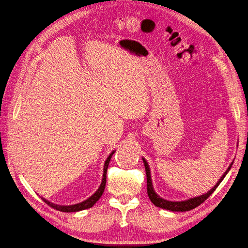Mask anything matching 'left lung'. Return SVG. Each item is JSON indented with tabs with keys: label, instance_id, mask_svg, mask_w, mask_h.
I'll return each mask as SVG.
<instances>
[{
	"label": "left lung",
	"instance_id": "left-lung-1",
	"mask_svg": "<svg viewBox=\"0 0 248 248\" xmlns=\"http://www.w3.org/2000/svg\"><path fill=\"white\" fill-rule=\"evenodd\" d=\"M142 161H144L145 164V170H146V175H147V192H148V197L149 199L151 200V202L156 207H159L162 209L166 210H170V211H177V212H184V211H189V210H192L196 207L200 206L202 202H204L211 194L214 192V190L218 187V185L220 184V182L223 180V178L226 177V175L229 172V170H231L232 162L230 164V167L228 168V170L224 171V174L222 175V177L219 179V181L215 184V186L213 187L212 189H210L207 193L202 194V196L192 198L189 200L186 201H181V202H171V201H168L164 200L162 198H160L158 194H157L154 191L153 185H152V180H151V174H150V168L148 166L147 161L145 160V158H142Z\"/></svg>",
	"mask_w": 248,
	"mask_h": 248
}]
</instances>
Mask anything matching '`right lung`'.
Listing matches in <instances>:
<instances>
[{
    "label": "right lung",
    "mask_w": 248,
    "mask_h": 248,
    "mask_svg": "<svg viewBox=\"0 0 248 248\" xmlns=\"http://www.w3.org/2000/svg\"><path fill=\"white\" fill-rule=\"evenodd\" d=\"M115 153V151H112L109 156L108 157V159L106 160V162H104V167H103V176H102V182L99 186L98 190H97L92 197H90L88 200L84 201L79 202V204H76V205H70V206H61V205H57V204H54V202H48L47 200L46 199H42L44 202H46L47 205H49L51 208H54L56 210H59V211L61 212H78V211H81V210H85V209H89L91 208L95 205V202L98 201L102 193L104 191V188H106V184H107V170H108V163L110 161V158L112 154Z\"/></svg>",
    "instance_id": "add662e5"
}]
</instances>
